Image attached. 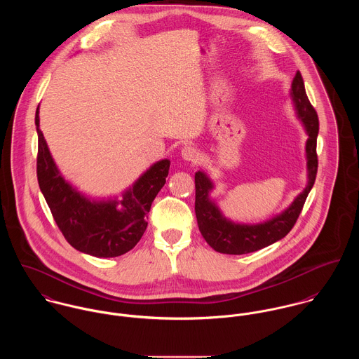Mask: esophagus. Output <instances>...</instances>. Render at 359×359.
<instances>
[{"mask_svg": "<svg viewBox=\"0 0 359 359\" xmlns=\"http://www.w3.org/2000/svg\"><path fill=\"white\" fill-rule=\"evenodd\" d=\"M181 154H182V157H184L185 160H188V161H196L198 157H199L198 149L194 148V147H191V145L184 147L182 151H181Z\"/></svg>", "mask_w": 359, "mask_h": 359, "instance_id": "obj_1", "label": "esophagus"}]
</instances>
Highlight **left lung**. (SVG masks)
Returning a JSON list of instances; mask_svg holds the SVG:
<instances>
[{
	"label": "left lung",
	"instance_id": "1",
	"mask_svg": "<svg viewBox=\"0 0 359 359\" xmlns=\"http://www.w3.org/2000/svg\"><path fill=\"white\" fill-rule=\"evenodd\" d=\"M290 95L296 109V114L304 126L308 135L306 144L308 181L304 191L297 195L293 203L286 210L259 224L233 222L224 217L218 205L210 199V192L212 191L214 184L208 175L205 171H198L195 174V212L199 231L205 242L218 253L248 255L280 241L292 231L303 210L318 171L316 137L319 131V120L315 109L308 101L304 81L300 72H297L293 79Z\"/></svg>",
	"mask_w": 359,
	"mask_h": 359
}]
</instances>
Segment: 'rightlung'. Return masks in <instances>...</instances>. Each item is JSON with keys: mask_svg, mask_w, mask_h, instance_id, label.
Segmentation results:
<instances>
[{"mask_svg": "<svg viewBox=\"0 0 359 359\" xmlns=\"http://www.w3.org/2000/svg\"><path fill=\"white\" fill-rule=\"evenodd\" d=\"M40 106L36 110L39 135L37 180L65 239L79 252L109 258L130 252L142 238L152 202L164 187L170 160L151 165L127 191L123 199L94 201L79 192L57 170L40 130Z\"/></svg>", "mask_w": 359, "mask_h": 359, "instance_id": "obj_1", "label": "right lung"}]
</instances>
